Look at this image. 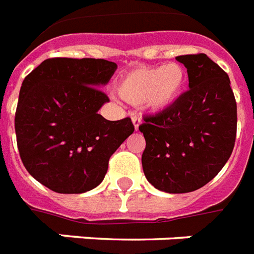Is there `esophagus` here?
I'll return each mask as SVG.
<instances>
[{"mask_svg": "<svg viewBox=\"0 0 254 254\" xmlns=\"http://www.w3.org/2000/svg\"><path fill=\"white\" fill-rule=\"evenodd\" d=\"M132 123H133V127H135V129H139V126L141 125V119H140L139 117H132Z\"/></svg>", "mask_w": 254, "mask_h": 254, "instance_id": "34e87169", "label": "esophagus"}]
</instances>
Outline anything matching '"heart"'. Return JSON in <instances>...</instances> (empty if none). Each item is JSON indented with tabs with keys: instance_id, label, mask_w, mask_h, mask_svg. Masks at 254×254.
I'll return each mask as SVG.
<instances>
[{
	"instance_id": "heart-1",
	"label": "heart",
	"mask_w": 254,
	"mask_h": 254,
	"mask_svg": "<svg viewBox=\"0 0 254 254\" xmlns=\"http://www.w3.org/2000/svg\"><path fill=\"white\" fill-rule=\"evenodd\" d=\"M188 74L178 63L151 68H139L122 77L117 85L123 101L160 113L173 107L186 89Z\"/></svg>"
}]
</instances>
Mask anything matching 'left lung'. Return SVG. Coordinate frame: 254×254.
I'll return each mask as SVG.
<instances>
[{"mask_svg":"<svg viewBox=\"0 0 254 254\" xmlns=\"http://www.w3.org/2000/svg\"><path fill=\"white\" fill-rule=\"evenodd\" d=\"M176 60L188 69L189 90L165 111L144 118L141 156L148 182L169 194L198 190L226 165L236 139L237 107L230 77L206 54Z\"/></svg>","mask_w":254,"mask_h":254,"instance_id":"left-lung-1","label":"left lung"}]
</instances>
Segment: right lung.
Here are the masks:
<instances>
[{"instance_id": "obj_1", "label": "right lung", "mask_w": 254, "mask_h": 254, "mask_svg": "<svg viewBox=\"0 0 254 254\" xmlns=\"http://www.w3.org/2000/svg\"><path fill=\"white\" fill-rule=\"evenodd\" d=\"M117 64L103 59H47L22 82L15 135L36 181L60 194H81L105 178L111 155L133 132L129 118L107 121L101 86Z\"/></svg>"}]
</instances>
